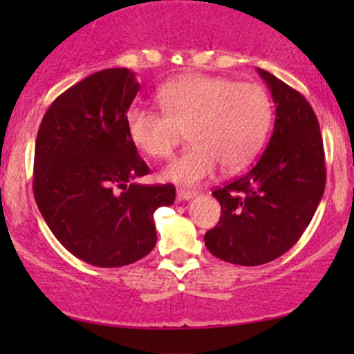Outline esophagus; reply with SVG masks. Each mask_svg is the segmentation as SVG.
Here are the masks:
<instances>
[{
  "label": "esophagus",
  "instance_id": "obj_1",
  "mask_svg": "<svg viewBox=\"0 0 354 354\" xmlns=\"http://www.w3.org/2000/svg\"><path fill=\"white\" fill-rule=\"evenodd\" d=\"M196 196V191H191V189H185V188H180L178 189V200H183V201H188L191 198Z\"/></svg>",
  "mask_w": 354,
  "mask_h": 354
}]
</instances>
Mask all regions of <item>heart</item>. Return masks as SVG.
I'll return each mask as SVG.
<instances>
[{
  "label": "heart",
  "instance_id": "b5f03b06",
  "mask_svg": "<svg viewBox=\"0 0 354 354\" xmlns=\"http://www.w3.org/2000/svg\"><path fill=\"white\" fill-rule=\"evenodd\" d=\"M163 111L131 106L126 131L140 151L169 158L188 129L191 146L163 169V178L183 186L201 183L221 165L236 171L265 143L271 124V101L256 83L209 75H185L158 89Z\"/></svg>",
  "mask_w": 354,
  "mask_h": 354
}]
</instances>
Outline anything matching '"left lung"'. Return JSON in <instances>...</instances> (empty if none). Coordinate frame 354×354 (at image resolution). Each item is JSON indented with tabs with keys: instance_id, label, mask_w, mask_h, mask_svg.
<instances>
[{
	"instance_id": "obj_1",
	"label": "left lung",
	"mask_w": 354,
	"mask_h": 354,
	"mask_svg": "<svg viewBox=\"0 0 354 354\" xmlns=\"http://www.w3.org/2000/svg\"><path fill=\"white\" fill-rule=\"evenodd\" d=\"M273 96V135L253 168L213 191L221 218L205 234L211 254L258 266L301 238L323 198L326 168L318 118L301 93L258 68Z\"/></svg>"
}]
</instances>
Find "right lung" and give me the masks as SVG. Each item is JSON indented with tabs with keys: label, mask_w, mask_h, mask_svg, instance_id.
<instances>
[{
	"label": "right lung",
	"mask_w": 354,
	"mask_h": 354,
	"mask_svg": "<svg viewBox=\"0 0 354 354\" xmlns=\"http://www.w3.org/2000/svg\"><path fill=\"white\" fill-rule=\"evenodd\" d=\"M140 83L128 68L88 76L53 101L35 146V200L56 239L88 265L118 268L151 253L153 213L171 206L173 185L149 173L126 131Z\"/></svg>",
	"instance_id": "right-lung-1"
}]
</instances>
